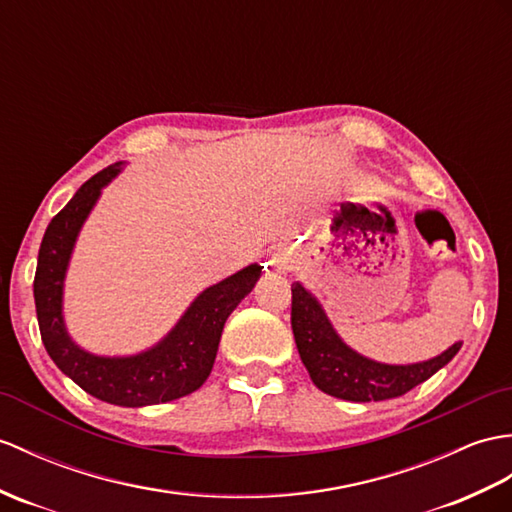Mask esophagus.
<instances>
[{"mask_svg":"<svg viewBox=\"0 0 512 512\" xmlns=\"http://www.w3.org/2000/svg\"><path fill=\"white\" fill-rule=\"evenodd\" d=\"M270 264L275 266L277 270H281V272L290 270L292 268V255L285 253V251H279V253H275V255L270 257Z\"/></svg>","mask_w":512,"mask_h":512,"instance_id":"obj_1","label":"esophagus"}]
</instances>
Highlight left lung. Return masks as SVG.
I'll list each match as a JSON object with an SVG mask.
<instances>
[{"instance_id":"1","label":"left lung","mask_w":512,"mask_h":512,"mask_svg":"<svg viewBox=\"0 0 512 512\" xmlns=\"http://www.w3.org/2000/svg\"><path fill=\"white\" fill-rule=\"evenodd\" d=\"M292 331L301 360L312 382L331 397L347 401H384L406 395L430 379L460 351V342L434 360L390 366L366 360L351 351L329 325L318 301L301 283H292Z\"/></svg>"}]
</instances>
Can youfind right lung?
Segmentation results:
<instances>
[{"mask_svg": "<svg viewBox=\"0 0 512 512\" xmlns=\"http://www.w3.org/2000/svg\"><path fill=\"white\" fill-rule=\"evenodd\" d=\"M117 172L120 163H113L91 176L47 224L34 272V305L41 340L65 375L106 403L141 408L185 397L205 384L216 360L222 327L237 303L253 290L261 268L253 264L211 285L189 307L168 338L135 358H95L78 349L69 340L61 316L63 277L82 222L98 200L100 189Z\"/></svg>", "mask_w": 512, "mask_h": 512, "instance_id": "obj_1", "label": "right lung"}]
</instances>
